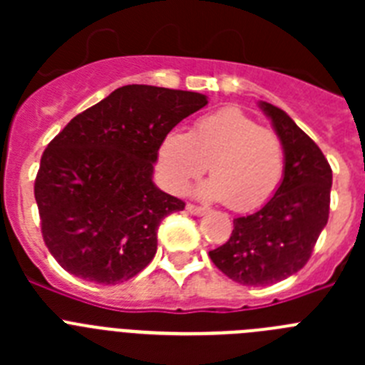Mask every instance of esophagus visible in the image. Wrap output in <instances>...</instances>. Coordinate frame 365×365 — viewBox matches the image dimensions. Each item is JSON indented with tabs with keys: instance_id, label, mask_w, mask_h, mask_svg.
<instances>
[{
	"instance_id": "1",
	"label": "esophagus",
	"mask_w": 365,
	"mask_h": 365,
	"mask_svg": "<svg viewBox=\"0 0 365 365\" xmlns=\"http://www.w3.org/2000/svg\"><path fill=\"white\" fill-rule=\"evenodd\" d=\"M186 212L192 215H195V217H201V215L208 214V210H206V208H202V206H195V205H186Z\"/></svg>"
}]
</instances>
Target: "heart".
Returning <instances> with one entry per match:
<instances>
[{
	"mask_svg": "<svg viewBox=\"0 0 365 365\" xmlns=\"http://www.w3.org/2000/svg\"><path fill=\"white\" fill-rule=\"evenodd\" d=\"M212 179L197 195L227 201L247 212L265 205L285 172V148L276 131L261 128L237 108H225L197 118L188 135L170 131L159 146V168L168 188L188 190L206 172Z\"/></svg>",
	"mask_w": 365,
	"mask_h": 365,
	"instance_id": "1",
	"label": "heart"
}]
</instances>
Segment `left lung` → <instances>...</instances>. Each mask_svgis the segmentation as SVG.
<instances>
[{
    "label": "left lung",
    "instance_id": "left-lung-1",
    "mask_svg": "<svg viewBox=\"0 0 365 365\" xmlns=\"http://www.w3.org/2000/svg\"><path fill=\"white\" fill-rule=\"evenodd\" d=\"M285 148V172L272 197L254 214L234 219L214 265L241 285L263 287L305 267L329 219L333 172L322 150L283 109L259 102Z\"/></svg>",
    "mask_w": 365,
    "mask_h": 365
}]
</instances>
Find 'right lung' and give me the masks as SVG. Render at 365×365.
Returning <instances> with one entry per match:
<instances>
[{"label": "right lung", "mask_w": 365, "mask_h": 365, "mask_svg": "<svg viewBox=\"0 0 365 365\" xmlns=\"http://www.w3.org/2000/svg\"><path fill=\"white\" fill-rule=\"evenodd\" d=\"M208 96L166 87H118L76 115L41 155L34 197L43 241L67 272L117 285L157 252V230L185 202L153 182L163 138Z\"/></svg>", "instance_id": "right-lung-1"}]
</instances>
